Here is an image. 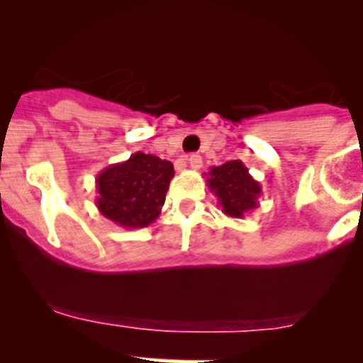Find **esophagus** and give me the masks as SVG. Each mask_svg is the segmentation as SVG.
Instances as JSON below:
<instances>
[{
  "instance_id": "1",
  "label": "esophagus",
  "mask_w": 363,
  "mask_h": 363,
  "mask_svg": "<svg viewBox=\"0 0 363 363\" xmlns=\"http://www.w3.org/2000/svg\"><path fill=\"white\" fill-rule=\"evenodd\" d=\"M189 165H191V169H194V171H198V169L201 167V165H203V158H201V155L192 153L191 157H189Z\"/></svg>"
}]
</instances>
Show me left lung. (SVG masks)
<instances>
[{
  "label": "left lung",
  "instance_id": "left-lung-1",
  "mask_svg": "<svg viewBox=\"0 0 363 363\" xmlns=\"http://www.w3.org/2000/svg\"><path fill=\"white\" fill-rule=\"evenodd\" d=\"M206 185L217 198V205L223 213L235 219H242L247 212L257 208L262 194L260 184L240 160H230L217 167H210Z\"/></svg>",
  "mask_w": 363,
  "mask_h": 363
}]
</instances>
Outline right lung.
Wrapping results in <instances>:
<instances>
[{
    "label": "right lung",
    "mask_w": 363,
    "mask_h": 363,
    "mask_svg": "<svg viewBox=\"0 0 363 363\" xmlns=\"http://www.w3.org/2000/svg\"><path fill=\"white\" fill-rule=\"evenodd\" d=\"M172 176L171 162L137 151L96 176V206L119 226L146 228L160 216Z\"/></svg>",
    "instance_id": "add662e5"
}]
</instances>
